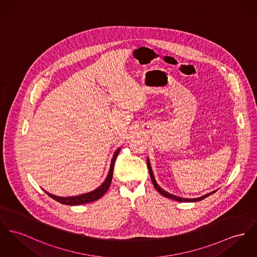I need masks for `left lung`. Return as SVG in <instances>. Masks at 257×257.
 I'll return each mask as SVG.
<instances>
[{
	"instance_id": "left-lung-1",
	"label": "left lung",
	"mask_w": 257,
	"mask_h": 257,
	"mask_svg": "<svg viewBox=\"0 0 257 257\" xmlns=\"http://www.w3.org/2000/svg\"><path fill=\"white\" fill-rule=\"evenodd\" d=\"M147 164H148V169H149L150 175H151V178H152V182H153L155 188L157 189V191H158L159 194H161V195H162L163 197H165V198L174 199V200H177V201H180V202H181V201H182V202H195V201H198V200H202L203 198H207L208 196H210L211 194L214 193V192H211V193H209V194H207V195H204V196H202V197H200V198H179V197H176V196H174V195H171V194L167 193L166 191H164L163 189H161V188L158 186V183H157V181H156V179H155V176H154V173H153V170H152V167H151V163H150L149 158L147 159Z\"/></svg>"
}]
</instances>
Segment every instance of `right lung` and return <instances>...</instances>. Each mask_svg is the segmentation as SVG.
I'll use <instances>...</instances> for the list:
<instances>
[{"instance_id": "obj_1", "label": "right lung", "mask_w": 257, "mask_h": 257, "mask_svg": "<svg viewBox=\"0 0 257 257\" xmlns=\"http://www.w3.org/2000/svg\"><path fill=\"white\" fill-rule=\"evenodd\" d=\"M119 152H120V149H118L114 153V155H113V158L111 159V163H110V167H109V171H108L107 177L105 178L104 182L99 186V188H97L96 190H94V191H92L90 193H87V194L76 196V197H67V198L57 197V196H54L52 194H49L48 192H46V194L49 197L54 198L55 200L59 201L60 203L67 204V205H79V204L89 203V202H92V201H95V200L99 199V198H101L106 193V191L108 190V188H109V186L111 184L112 174H113V167H114V163H115V160H116V158L118 156Z\"/></svg>"}]
</instances>
